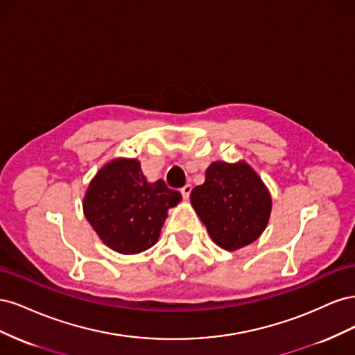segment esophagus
Returning <instances> with one entry per match:
<instances>
[{
  "label": "esophagus",
  "instance_id": "obj_1",
  "mask_svg": "<svg viewBox=\"0 0 355 355\" xmlns=\"http://www.w3.org/2000/svg\"><path fill=\"white\" fill-rule=\"evenodd\" d=\"M191 191H192V187H191V185H185L184 188L180 189V194H182V197H184V200H188V198H189Z\"/></svg>",
  "mask_w": 355,
  "mask_h": 355
}]
</instances>
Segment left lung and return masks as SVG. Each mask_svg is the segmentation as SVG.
Instances as JSON below:
<instances>
[{
	"label": "left lung",
	"mask_w": 355,
	"mask_h": 355,
	"mask_svg": "<svg viewBox=\"0 0 355 355\" xmlns=\"http://www.w3.org/2000/svg\"><path fill=\"white\" fill-rule=\"evenodd\" d=\"M191 204L211 240L232 252L261 237L272 201L262 179L244 161H214L204 184L191 191Z\"/></svg>",
	"instance_id": "1"
}]
</instances>
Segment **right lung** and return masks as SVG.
<instances>
[{
	"label": "right lung",
	"instance_id": "right-lung-1",
	"mask_svg": "<svg viewBox=\"0 0 355 355\" xmlns=\"http://www.w3.org/2000/svg\"><path fill=\"white\" fill-rule=\"evenodd\" d=\"M180 200V192L168 189L164 180L148 182L137 159L116 158L93 178L83 209L106 245L136 254L158 241L167 210Z\"/></svg>",
	"mask_w": 355,
	"mask_h": 355
}]
</instances>
